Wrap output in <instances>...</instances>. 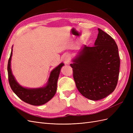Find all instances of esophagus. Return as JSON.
I'll list each match as a JSON object with an SVG mask.
<instances>
[{
  "instance_id": "obj_1",
  "label": "esophagus",
  "mask_w": 133,
  "mask_h": 133,
  "mask_svg": "<svg viewBox=\"0 0 133 133\" xmlns=\"http://www.w3.org/2000/svg\"><path fill=\"white\" fill-rule=\"evenodd\" d=\"M63 60L64 63L66 64H69L70 62V57L69 54H65V55L63 57Z\"/></svg>"
}]
</instances>
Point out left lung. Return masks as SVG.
Segmentation results:
<instances>
[{"label": "left lung", "mask_w": 133, "mask_h": 133, "mask_svg": "<svg viewBox=\"0 0 133 133\" xmlns=\"http://www.w3.org/2000/svg\"><path fill=\"white\" fill-rule=\"evenodd\" d=\"M93 46L84 45L70 65L79 91L85 98L107 97L117 85L120 68L118 48L114 40L102 29Z\"/></svg>", "instance_id": "1"}]
</instances>
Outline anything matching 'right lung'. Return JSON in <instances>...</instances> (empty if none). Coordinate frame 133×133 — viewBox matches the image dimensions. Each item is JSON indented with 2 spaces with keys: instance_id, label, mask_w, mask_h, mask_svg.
Segmentation results:
<instances>
[{
  "instance_id": "right-lung-1",
  "label": "right lung",
  "mask_w": 133,
  "mask_h": 133,
  "mask_svg": "<svg viewBox=\"0 0 133 133\" xmlns=\"http://www.w3.org/2000/svg\"><path fill=\"white\" fill-rule=\"evenodd\" d=\"M12 51L8 64V73L9 85L12 90L23 102L32 105H41L45 104L53 97L57 91V82L61 68L64 65L61 63L51 71L47 85L44 88L37 89H28L21 86L16 81L12 74L10 61Z\"/></svg>"
}]
</instances>
